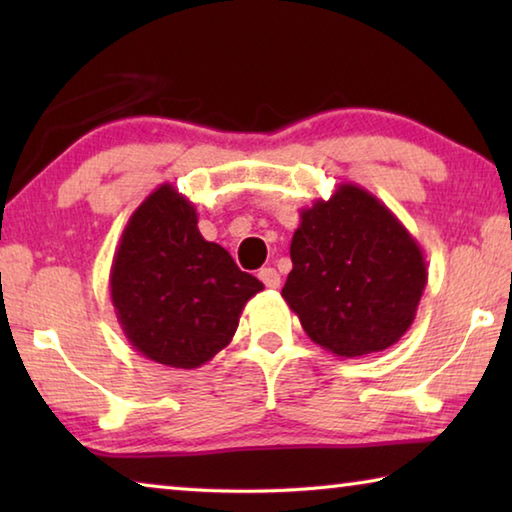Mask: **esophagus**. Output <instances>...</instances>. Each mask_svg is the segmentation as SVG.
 Masks as SVG:
<instances>
[{"mask_svg": "<svg viewBox=\"0 0 512 512\" xmlns=\"http://www.w3.org/2000/svg\"><path fill=\"white\" fill-rule=\"evenodd\" d=\"M259 280L266 284V289L280 287V273H277L275 268H262V271H259Z\"/></svg>", "mask_w": 512, "mask_h": 512, "instance_id": "1", "label": "esophagus"}]
</instances>
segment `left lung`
Listing matches in <instances>:
<instances>
[{
  "label": "left lung",
  "instance_id": "8db88e82",
  "mask_svg": "<svg viewBox=\"0 0 512 512\" xmlns=\"http://www.w3.org/2000/svg\"><path fill=\"white\" fill-rule=\"evenodd\" d=\"M291 262L282 298L309 339L341 359L400 341L427 287L418 241L377 196L352 183L300 210Z\"/></svg>",
  "mask_w": 512,
  "mask_h": 512
}]
</instances>
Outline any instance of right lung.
<instances>
[{
	"mask_svg": "<svg viewBox=\"0 0 512 512\" xmlns=\"http://www.w3.org/2000/svg\"><path fill=\"white\" fill-rule=\"evenodd\" d=\"M262 289L228 250L203 239L194 203L169 183L128 219L110 266V300L126 339L169 368L194 370L221 352Z\"/></svg>",
	"mask_w": 512,
	"mask_h": 512,
	"instance_id": "1",
	"label": "right lung"
}]
</instances>
